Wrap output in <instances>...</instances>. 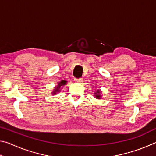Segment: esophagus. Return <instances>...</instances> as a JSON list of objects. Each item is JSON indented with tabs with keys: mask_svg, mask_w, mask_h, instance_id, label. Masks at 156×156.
I'll return each instance as SVG.
<instances>
[{
	"mask_svg": "<svg viewBox=\"0 0 156 156\" xmlns=\"http://www.w3.org/2000/svg\"><path fill=\"white\" fill-rule=\"evenodd\" d=\"M74 80L76 82H78V83H81V82H83V79L82 78H75Z\"/></svg>",
	"mask_w": 156,
	"mask_h": 156,
	"instance_id": "esophagus-1",
	"label": "esophagus"
}]
</instances>
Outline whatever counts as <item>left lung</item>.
Wrapping results in <instances>:
<instances>
[{"label":"left lung","instance_id":"obj_1","mask_svg":"<svg viewBox=\"0 0 156 156\" xmlns=\"http://www.w3.org/2000/svg\"><path fill=\"white\" fill-rule=\"evenodd\" d=\"M94 96L97 99H100V98H101V95H100V90L96 91V92H95Z\"/></svg>","mask_w":156,"mask_h":156}]
</instances>
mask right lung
Returning a JSON list of instances; mask_svg holds the SVG:
<instances>
[{"label":"right lung","instance_id":"right-lung-1","mask_svg":"<svg viewBox=\"0 0 156 156\" xmlns=\"http://www.w3.org/2000/svg\"><path fill=\"white\" fill-rule=\"evenodd\" d=\"M67 81L64 80H61L60 82V83H58V84L56 87H55V89H54V91H53V92H52L53 95H55V94H56L57 93H58V92H60V89H61V87L65 85V84H67Z\"/></svg>","mask_w":156,"mask_h":156}]
</instances>
